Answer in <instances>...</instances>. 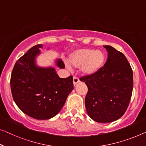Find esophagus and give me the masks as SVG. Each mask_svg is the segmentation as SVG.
Segmentation results:
<instances>
[{
    "instance_id": "obj_1",
    "label": "esophagus",
    "mask_w": 146,
    "mask_h": 146,
    "mask_svg": "<svg viewBox=\"0 0 146 146\" xmlns=\"http://www.w3.org/2000/svg\"><path fill=\"white\" fill-rule=\"evenodd\" d=\"M79 81H80L79 79H78L77 77H73V84H74V86H75L76 84H77Z\"/></svg>"
}]
</instances>
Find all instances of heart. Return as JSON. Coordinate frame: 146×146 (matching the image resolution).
I'll use <instances>...</instances> for the list:
<instances>
[{"label": "heart", "mask_w": 146, "mask_h": 146, "mask_svg": "<svg viewBox=\"0 0 146 146\" xmlns=\"http://www.w3.org/2000/svg\"><path fill=\"white\" fill-rule=\"evenodd\" d=\"M105 62L104 52L94 49H78L69 56V64L75 67H80V72L85 76L97 73L104 67Z\"/></svg>", "instance_id": "obj_1"}]
</instances>
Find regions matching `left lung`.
Masks as SVG:
<instances>
[{
	"mask_svg": "<svg viewBox=\"0 0 146 146\" xmlns=\"http://www.w3.org/2000/svg\"><path fill=\"white\" fill-rule=\"evenodd\" d=\"M108 58L97 73L80 78L88 92L85 107L88 116L101 123L117 120L125 114L133 89V73L127 58L113 47L105 45Z\"/></svg>",
	"mask_w": 146,
	"mask_h": 146,
	"instance_id": "8db88e82",
	"label": "left lung"
}]
</instances>
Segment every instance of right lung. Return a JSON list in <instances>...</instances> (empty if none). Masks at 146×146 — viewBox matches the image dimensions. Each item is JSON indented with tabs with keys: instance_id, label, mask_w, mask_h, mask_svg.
Masks as SVG:
<instances>
[{
	"instance_id": "right-lung-1",
	"label": "right lung",
	"mask_w": 146,
	"mask_h": 146,
	"mask_svg": "<svg viewBox=\"0 0 146 146\" xmlns=\"http://www.w3.org/2000/svg\"><path fill=\"white\" fill-rule=\"evenodd\" d=\"M42 48V44L34 46L21 56L15 64L10 79L12 97L17 107L38 120L56 116L73 89L72 76L63 79L54 67L36 64V58ZM55 62L59 68L65 67L61 59Z\"/></svg>"
}]
</instances>
